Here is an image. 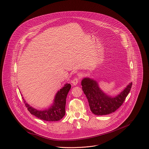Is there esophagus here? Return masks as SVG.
Masks as SVG:
<instances>
[{
  "mask_svg": "<svg viewBox=\"0 0 149 149\" xmlns=\"http://www.w3.org/2000/svg\"><path fill=\"white\" fill-rule=\"evenodd\" d=\"M80 79H81L80 77H76V78H75L72 81V83L73 85H74V86L77 85L78 84L79 81L80 80Z\"/></svg>",
  "mask_w": 149,
  "mask_h": 149,
  "instance_id": "esophagus-1",
  "label": "esophagus"
}]
</instances>
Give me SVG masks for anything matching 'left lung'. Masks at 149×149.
Instances as JSON below:
<instances>
[{"mask_svg":"<svg viewBox=\"0 0 149 149\" xmlns=\"http://www.w3.org/2000/svg\"><path fill=\"white\" fill-rule=\"evenodd\" d=\"M81 85L88 98L90 110L96 115H106L116 111L123 104L132 87L131 83L118 95L111 97L104 93L97 82L93 79L84 78Z\"/></svg>","mask_w":149,"mask_h":149,"instance_id":"8db88e82","label":"left lung"}]
</instances>
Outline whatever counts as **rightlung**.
I'll return each mask as SVG.
<instances>
[{
    "instance_id": "add662e5",
    "label": "right lung",
    "mask_w": 149,
    "mask_h": 149,
    "mask_svg": "<svg viewBox=\"0 0 149 149\" xmlns=\"http://www.w3.org/2000/svg\"><path fill=\"white\" fill-rule=\"evenodd\" d=\"M71 85L66 84L57 93L54 105L48 109L44 111H38L30 107L29 104L24 101L25 106L30 113L39 119L48 121H55L62 119L65 115V107L67 94L71 89ZM24 100V98H23Z\"/></svg>"
}]
</instances>
